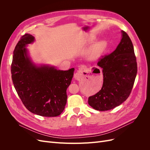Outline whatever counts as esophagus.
I'll return each mask as SVG.
<instances>
[{"mask_svg":"<svg viewBox=\"0 0 150 150\" xmlns=\"http://www.w3.org/2000/svg\"><path fill=\"white\" fill-rule=\"evenodd\" d=\"M88 71V67L84 65L81 66L79 68L78 71H77L76 74H74V78L76 79H79L81 78V76L83 74V72H86Z\"/></svg>","mask_w":150,"mask_h":150,"instance_id":"esophagus-1","label":"esophagus"}]
</instances>
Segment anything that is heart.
I'll return each mask as SVG.
<instances>
[{
    "label": "heart",
    "instance_id": "b5f03b06",
    "mask_svg": "<svg viewBox=\"0 0 150 150\" xmlns=\"http://www.w3.org/2000/svg\"><path fill=\"white\" fill-rule=\"evenodd\" d=\"M107 42L104 40H100L95 42L88 51V56L91 59H96L100 57L106 49Z\"/></svg>",
    "mask_w": 150,
    "mask_h": 150
}]
</instances>
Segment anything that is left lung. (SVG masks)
<instances>
[{
    "label": "left lung",
    "mask_w": 150,
    "mask_h": 150,
    "mask_svg": "<svg viewBox=\"0 0 150 150\" xmlns=\"http://www.w3.org/2000/svg\"><path fill=\"white\" fill-rule=\"evenodd\" d=\"M120 43L112 53L98 62L102 68L101 89L89 97L88 104L94 110L104 111L120 106L129 96L137 74V62L132 42L122 30Z\"/></svg>",
    "instance_id": "8db88e82"
}]
</instances>
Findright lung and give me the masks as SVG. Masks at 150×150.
Instances as JSON below:
<instances>
[{
  "label": "right lung",
  "instance_id": "obj_1",
  "mask_svg": "<svg viewBox=\"0 0 150 150\" xmlns=\"http://www.w3.org/2000/svg\"><path fill=\"white\" fill-rule=\"evenodd\" d=\"M34 40V36L25 34L17 44L11 64L12 82L18 96L29 111L42 116H57L65 108L66 90L74 69L61 71L49 66H36L25 47Z\"/></svg>",
  "mask_w": 150,
  "mask_h": 150
}]
</instances>
